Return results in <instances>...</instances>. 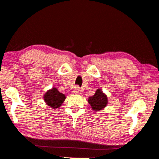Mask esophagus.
<instances>
[{
  "instance_id": "1",
  "label": "esophagus",
  "mask_w": 159,
  "mask_h": 159,
  "mask_svg": "<svg viewBox=\"0 0 159 159\" xmlns=\"http://www.w3.org/2000/svg\"><path fill=\"white\" fill-rule=\"evenodd\" d=\"M74 92L75 93H79L80 92V88L78 86H76V87L74 89Z\"/></svg>"
}]
</instances>
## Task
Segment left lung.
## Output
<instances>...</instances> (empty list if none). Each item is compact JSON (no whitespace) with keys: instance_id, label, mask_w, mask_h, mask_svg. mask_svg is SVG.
Wrapping results in <instances>:
<instances>
[{"instance_id":"left-lung-1","label":"left lung","mask_w":159,"mask_h":159,"mask_svg":"<svg viewBox=\"0 0 159 159\" xmlns=\"http://www.w3.org/2000/svg\"><path fill=\"white\" fill-rule=\"evenodd\" d=\"M88 102L94 111L103 109L107 104V98L100 89L96 91L93 96L89 98Z\"/></svg>"}]
</instances>
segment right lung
Instances as JSON below:
<instances>
[{
  "label": "right lung",
  "instance_id": "1",
  "mask_svg": "<svg viewBox=\"0 0 159 159\" xmlns=\"http://www.w3.org/2000/svg\"><path fill=\"white\" fill-rule=\"evenodd\" d=\"M44 101L52 108H58L66 99L65 95L59 92L56 88L48 91L44 95Z\"/></svg>",
  "mask_w": 159,
  "mask_h": 159
}]
</instances>
